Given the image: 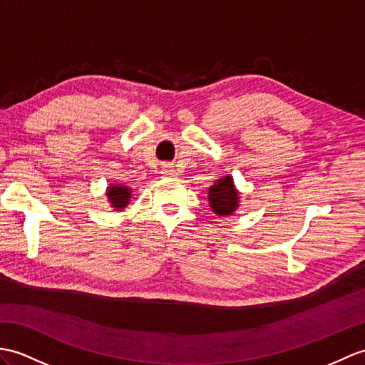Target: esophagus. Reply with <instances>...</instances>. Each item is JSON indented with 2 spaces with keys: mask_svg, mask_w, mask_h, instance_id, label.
I'll list each match as a JSON object with an SVG mask.
<instances>
[{
  "mask_svg": "<svg viewBox=\"0 0 365 365\" xmlns=\"http://www.w3.org/2000/svg\"><path fill=\"white\" fill-rule=\"evenodd\" d=\"M163 174H165V175H175V171H174V169H173L171 166H166V168L163 169Z\"/></svg>",
  "mask_w": 365,
  "mask_h": 365,
  "instance_id": "esophagus-1",
  "label": "esophagus"
}]
</instances>
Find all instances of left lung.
Instances as JSON below:
<instances>
[{
    "label": "left lung",
    "mask_w": 365,
    "mask_h": 365,
    "mask_svg": "<svg viewBox=\"0 0 365 365\" xmlns=\"http://www.w3.org/2000/svg\"><path fill=\"white\" fill-rule=\"evenodd\" d=\"M210 199V207L219 216H227L232 215L233 211L238 207V199L240 194L235 190L233 180L230 175L222 177L219 179L213 186H210L208 192Z\"/></svg>",
    "instance_id": "1"
}]
</instances>
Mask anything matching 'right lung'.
Returning a JSON list of instances; mask_svg holds the SVG:
<instances>
[{
	"label": "right lung",
	"mask_w": 365,
	"mask_h": 365,
	"mask_svg": "<svg viewBox=\"0 0 365 365\" xmlns=\"http://www.w3.org/2000/svg\"><path fill=\"white\" fill-rule=\"evenodd\" d=\"M108 200L112 202V207L116 210H123L130 199V188L123 185H110L108 186Z\"/></svg>",
	"instance_id": "1"
}]
</instances>
